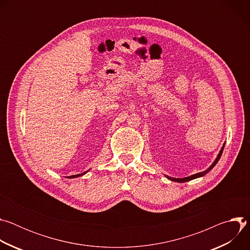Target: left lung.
I'll use <instances>...</instances> for the list:
<instances>
[{
    "instance_id": "1",
    "label": "left lung",
    "mask_w": 250,
    "mask_h": 250,
    "mask_svg": "<svg viewBox=\"0 0 250 250\" xmlns=\"http://www.w3.org/2000/svg\"><path fill=\"white\" fill-rule=\"evenodd\" d=\"M224 147H225V145L223 146V147H222V149H221V151H220V153H219V155H218V157H217V159L213 161V163L206 170V171H204V172H200V173H197V174H195V175H192V176H189V177H185V178H181V179H179V178H171V177H168L167 176V178L168 179H170L171 181H175V182H179V183H183V182H187V181H190V180H193V179H196V178H199V177H202V176H204V175H206L209 170H211L212 168H213V166H215L217 163H218V161L220 160V158H221V156H222V154H223V151H224Z\"/></svg>"
}]
</instances>
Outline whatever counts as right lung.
<instances>
[{"mask_svg": "<svg viewBox=\"0 0 250 250\" xmlns=\"http://www.w3.org/2000/svg\"><path fill=\"white\" fill-rule=\"evenodd\" d=\"M85 173H82V174H78V175H73V176H69L68 178H75V177H79V176H81V175H84Z\"/></svg>", "mask_w": 250, "mask_h": 250, "instance_id": "add662e5", "label": "right lung"}]
</instances>
